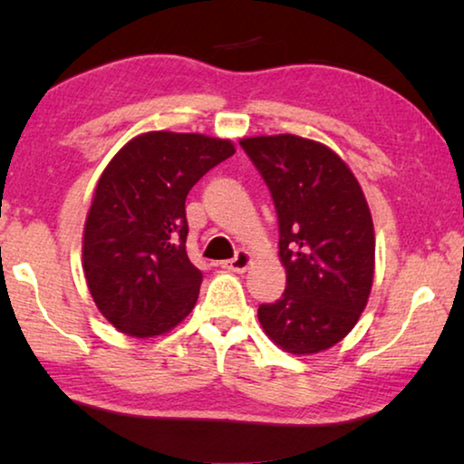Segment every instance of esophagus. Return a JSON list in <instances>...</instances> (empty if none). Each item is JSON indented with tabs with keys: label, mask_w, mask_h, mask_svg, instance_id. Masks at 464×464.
I'll return each mask as SVG.
<instances>
[{
	"label": "esophagus",
	"mask_w": 464,
	"mask_h": 464,
	"mask_svg": "<svg viewBox=\"0 0 464 464\" xmlns=\"http://www.w3.org/2000/svg\"><path fill=\"white\" fill-rule=\"evenodd\" d=\"M251 260H254V257H251L249 251L239 249L237 256H235L233 260L223 262V268L233 270V272H246V270L249 268V266H251Z\"/></svg>",
	"instance_id": "obj_1"
}]
</instances>
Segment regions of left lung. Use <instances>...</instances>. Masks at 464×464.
Returning a JSON list of instances; mask_svg holds the SVG:
<instances>
[{
	"label": "left lung",
	"instance_id": "obj_1",
	"mask_svg": "<svg viewBox=\"0 0 464 464\" xmlns=\"http://www.w3.org/2000/svg\"><path fill=\"white\" fill-rule=\"evenodd\" d=\"M278 213L286 288L257 319L288 354H317L358 324L374 276V227L356 176L327 145L296 135L241 139Z\"/></svg>",
	"mask_w": 464,
	"mask_h": 464
}]
</instances>
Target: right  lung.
Returning a JSON list of instances; mask_svg holds the SVG:
<instances>
[{
    "mask_svg": "<svg viewBox=\"0 0 464 464\" xmlns=\"http://www.w3.org/2000/svg\"><path fill=\"white\" fill-rule=\"evenodd\" d=\"M233 153L229 139L149 130L102 171L83 227V274L119 332L163 335L190 315L202 272L186 254V196Z\"/></svg>",
    "mask_w": 464,
    "mask_h": 464,
    "instance_id": "right-lung-1",
    "label": "right lung"
}]
</instances>
